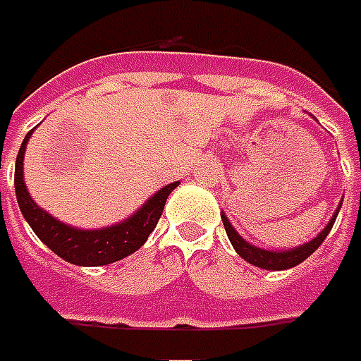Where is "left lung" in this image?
I'll list each match as a JSON object with an SVG mask.
<instances>
[{"label":"left lung","mask_w":361,"mask_h":361,"mask_svg":"<svg viewBox=\"0 0 361 361\" xmlns=\"http://www.w3.org/2000/svg\"><path fill=\"white\" fill-rule=\"evenodd\" d=\"M340 207H342V203H340ZM340 207L336 209V213L332 215V219L328 221V225L316 235L312 241L304 243V245L294 247V249H286V251L259 249V247H255L251 243L245 241L241 235L233 229V225L229 223V219L225 217V213H221V219L223 225H225V231H227V237H229V241H231V245L235 247V251H237V255H239L241 259H245L247 263L255 264V267H261L264 271H284V269H293L296 264L302 263L304 259H308V257L322 245V241L328 237V233H330L332 225H334Z\"/></svg>","instance_id":"1"}]
</instances>
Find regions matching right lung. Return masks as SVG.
Listing matches in <instances>:
<instances>
[{"instance_id": "obj_1", "label": "right lung", "mask_w": 361, "mask_h": 361, "mask_svg": "<svg viewBox=\"0 0 361 361\" xmlns=\"http://www.w3.org/2000/svg\"><path fill=\"white\" fill-rule=\"evenodd\" d=\"M31 134L33 130L27 132L17 154L16 195L19 209L37 237L61 259L78 267H100V264L116 263L134 251H138L149 237V233L154 231V227L158 225L166 200L171 191L180 185V181H173L170 185L156 191L138 212L130 215L124 221L104 227V229H77L43 212L35 201L31 200L27 191L25 181H23V154H25L27 140Z\"/></svg>"}]
</instances>
